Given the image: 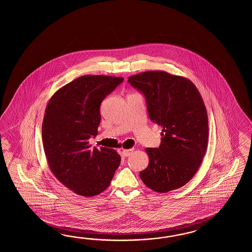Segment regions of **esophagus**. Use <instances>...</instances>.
<instances>
[{"mask_svg": "<svg viewBox=\"0 0 252 252\" xmlns=\"http://www.w3.org/2000/svg\"><path fill=\"white\" fill-rule=\"evenodd\" d=\"M134 149H126V150H123V154H124L125 157H128V156L130 155L132 152H133Z\"/></svg>", "mask_w": 252, "mask_h": 252, "instance_id": "esophagus-1", "label": "esophagus"}]
</instances>
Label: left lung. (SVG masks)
<instances>
[{
    "label": "left lung",
    "instance_id": "1",
    "mask_svg": "<svg viewBox=\"0 0 252 252\" xmlns=\"http://www.w3.org/2000/svg\"><path fill=\"white\" fill-rule=\"evenodd\" d=\"M128 81L146 97L152 123L162 127L160 146L146 149L150 163L139 177L158 193L182 188L198 170L208 144V116L198 89L188 78L160 70Z\"/></svg>",
    "mask_w": 252,
    "mask_h": 252
}]
</instances>
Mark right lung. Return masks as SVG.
I'll list each match as a JSON object with an SVG mask.
<instances>
[{
	"label": "right lung",
	"mask_w": 252,
	"mask_h": 252,
	"mask_svg": "<svg viewBox=\"0 0 252 252\" xmlns=\"http://www.w3.org/2000/svg\"><path fill=\"white\" fill-rule=\"evenodd\" d=\"M123 77L86 75L61 87L50 98L42 123V141L48 166L71 191L85 197L103 192L121 163L112 149H91L101 122L102 100Z\"/></svg>",
	"instance_id": "add662e5"
}]
</instances>
